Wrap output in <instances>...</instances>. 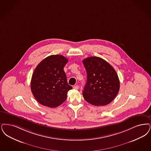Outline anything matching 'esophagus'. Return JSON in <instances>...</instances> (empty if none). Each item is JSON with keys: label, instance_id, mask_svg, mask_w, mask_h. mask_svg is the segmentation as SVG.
I'll use <instances>...</instances> for the list:
<instances>
[{"label": "esophagus", "instance_id": "esophagus-1", "mask_svg": "<svg viewBox=\"0 0 151 151\" xmlns=\"http://www.w3.org/2000/svg\"><path fill=\"white\" fill-rule=\"evenodd\" d=\"M73 88V89H76V90H78V89H79V86H78V85H75Z\"/></svg>", "mask_w": 151, "mask_h": 151}]
</instances>
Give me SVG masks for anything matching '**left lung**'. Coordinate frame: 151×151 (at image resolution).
<instances>
[{
    "label": "left lung",
    "mask_w": 151,
    "mask_h": 151,
    "mask_svg": "<svg viewBox=\"0 0 151 151\" xmlns=\"http://www.w3.org/2000/svg\"><path fill=\"white\" fill-rule=\"evenodd\" d=\"M87 81L83 96L92 105L105 106L111 102L120 89V81L115 69L107 61L98 57L83 60Z\"/></svg>",
    "instance_id": "1"
}]
</instances>
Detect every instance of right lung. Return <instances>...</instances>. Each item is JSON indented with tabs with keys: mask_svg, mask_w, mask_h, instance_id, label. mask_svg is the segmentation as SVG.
I'll use <instances>...</instances> for the list:
<instances>
[{
	"mask_svg": "<svg viewBox=\"0 0 151 151\" xmlns=\"http://www.w3.org/2000/svg\"><path fill=\"white\" fill-rule=\"evenodd\" d=\"M68 62L61 55H52L41 61L35 69L31 81V90L36 101L50 108L59 106L72 89L68 84L63 68Z\"/></svg>",
	"mask_w": 151,
	"mask_h": 151,
	"instance_id": "add662e5",
	"label": "right lung"
}]
</instances>
